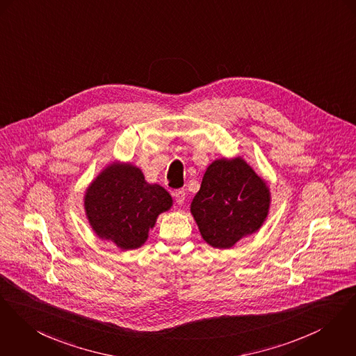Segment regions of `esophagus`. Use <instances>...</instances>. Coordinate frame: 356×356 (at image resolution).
I'll return each mask as SVG.
<instances>
[{
  "label": "esophagus",
  "mask_w": 356,
  "mask_h": 356,
  "mask_svg": "<svg viewBox=\"0 0 356 356\" xmlns=\"http://www.w3.org/2000/svg\"><path fill=\"white\" fill-rule=\"evenodd\" d=\"M173 196H175V200H176L177 204H183L184 199H186V191L184 190H177V191L173 192Z\"/></svg>",
  "instance_id": "esophagus-1"
}]
</instances>
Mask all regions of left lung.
<instances>
[{"label": "left lung", "mask_w": 356, "mask_h": 356, "mask_svg": "<svg viewBox=\"0 0 356 356\" xmlns=\"http://www.w3.org/2000/svg\"><path fill=\"white\" fill-rule=\"evenodd\" d=\"M270 203L267 183L245 160L219 159L206 169L191 214L209 245L227 249L261 227Z\"/></svg>", "instance_id": "left-lung-1"}]
</instances>
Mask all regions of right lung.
<instances>
[{
  "label": "right lung",
  "mask_w": 356,
  "mask_h": 356,
  "mask_svg": "<svg viewBox=\"0 0 356 356\" xmlns=\"http://www.w3.org/2000/svg\"><path fill=\"white\" fill-rule=\"evenodd\" d=\"M172 203L168 191L159 184H149L139 168L120 163L108 165L83 196L93 232L122 250L143 245L157 217Z\"/></svg>",
  "instance_id": "add662e5"
}]
</instances>
